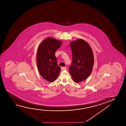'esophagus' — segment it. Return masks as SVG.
<instances>
[{"label":"esophagus","instance_id":"esophagus-1","mask_svg":"<svg viewBox=\"0 0 126 126\" xmlns=\"http://www.w3.org/2000/svg\"><path fill=\"white\" fill-rule=\"evenodd\" d=\"M66 67H62L61 68V70H62V71H63V70H66Z\"/></svg>","mask_w":126,"mask_h":126}]
</instances>
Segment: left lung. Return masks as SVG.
Segmentation results:
<instances>
[{"label":"left lung","mask_w":126,"mask_h":126,"mask_svg":"<svg viewBox=\"0 0 126 126\" xmlns=\"http://www.w3.org/2000/svg\"><path fill=\"white\" fill-rule=\"evenodd\" d=\"M72 52V62L69 72L73 81L80 83L91 74L94 65V55L91 47L84 40L78 39L70 43Z\"/></svg>","instance_id":"left-lung-1"}]
</instances>
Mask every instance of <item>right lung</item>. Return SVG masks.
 Wrapping results in <instances>:
<instances>
[{
	"mask_svg": "<svg viewBox=\"0 0 126 126\" xmlns=\"http://www.w3.org/2000/svg\"><path fill=\"white\" fill-rule=\"evenodd\" d=\"M62 45L61 40L49 37L43 40L38 47L36 54L38 71L43 79L50 82L55 81L60 72L55 52Z\"/></svg>",
	"mask_w": 126,
	"mask_h": 126,
	"instance_id": "right-lung-1",
	"label": "right lung"
}]
</instances>
